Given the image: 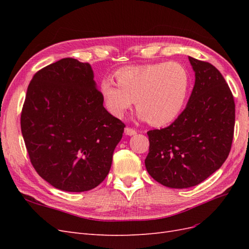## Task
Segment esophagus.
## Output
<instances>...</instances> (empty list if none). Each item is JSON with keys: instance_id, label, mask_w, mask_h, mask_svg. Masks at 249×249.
<instances>
[{"instance_id": "obj_1", "label": "esophagus", "mask_w": 249, "mask_h": 249, "mask_svg": "<svg viewBox=\"0 0 249 249\" xmlns=\"http://www.w3.org/2000/svg\"><path fill=\"white\" fill-rule=\"evenodd\" d=\"M136 133H137V132H136V130L132 129V127L126 126L125 129H124V134H125V135H127V136H133V135H135Z\"/></svg>"}]
</instances>
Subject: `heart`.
Instances as JSON below:
<instances>
[{"label": "heart", "mask_w": 249, "mask_h": 249, "mask_svg": "<svg viewBox=\"0 0 249 249\" xmlns=\"http://www.w3.org/2000/svg\"><path fill=\"white\" fill-rule=\"evenodd\" d=\"M101 82L105 106L112 115L123 117L135 101L141 120L153 126L172 123L183 111L190 94L191 74L178 61L127 65Z\"/></svg>", "instance_id": "b5f03b06"}]
</instances>
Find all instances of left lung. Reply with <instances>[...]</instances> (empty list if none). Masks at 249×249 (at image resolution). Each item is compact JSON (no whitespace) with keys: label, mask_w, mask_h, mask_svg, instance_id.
<instances>
[{"label":"left lung","mask_w":249,"mask_h":249,"mask_svg":"<svg viewBox=\"0 0 249 249\" xmlns=\"http://www.w3.org/2000/svg\"><path fill=\"white\" fill-rule=\"evenodd\" d=\"M189 61L195 84L187 107L169 126L147 132V172L177 189L196 186L221 167L235 127V102L220 71L206 61Z\"/></svg>","instance_id":"8db88e82"}]
</instances>
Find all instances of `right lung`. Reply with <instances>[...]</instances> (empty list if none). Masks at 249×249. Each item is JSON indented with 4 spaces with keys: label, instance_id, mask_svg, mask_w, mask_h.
Segmentation results:
<instances>
[{
    "label": "right lung",
    "instance_id": "add662e5",
    "mask_svg": "<svg viewBox=\"0 0 249 249\" xmlns=\"http://www.w3.org/2000/svg\"><path fill=\"white\" fill-rule=\"evenodd\" d=\"M89 63L64 58L37 71L20 115L36 172L57 189L84 192L106 178L125 124L103 106Z\"/></svg>",
    "mask_w": 249,
    "mask_h": 249
}]
</instances>
